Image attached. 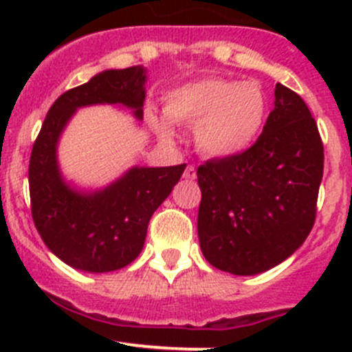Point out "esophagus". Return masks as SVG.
Returning <instances> with one entry per match:
<instances>
[{"mask_svg":"<svg viewBox=\"0 0 352 352\" xmlns=\"http://www.w3.org/2000/svg\"><path fill=\"white\" fill-rule=\"evenodd\" d=\"M184 179L194 180L196 179V168L192 165H187L186 170H184Z\"/></svg>","mask_w":352,"mask_h":352,"instance_id":"1","label":"esophagus"}]
</instances>
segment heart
Wrapping results in <instances>:
<instances>
[{
    "mask_svg": "<svg viewBox=\"0 0 352 352\" xmlns=\"http://www.w3.org/2000/svg\"><path fill=\"white\" fill-rule=\"evenodd\" d=\"M165 113L173 122L196 126L194 140L201 153L232 158L247 151L261 134L267 97L255 81L204 78L170 90ZM168 120L148 112V122L160 138L172 141L175 131Z\"/></svg>",
    "mask_w": 352,
    "mask_h": 352,
    "instance_id": "1",
    "label": "heart"
}]
</instances>
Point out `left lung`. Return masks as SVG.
<instances>
[{
    "label": "left lung",
    "instance_id": "8db88e82",
    "mask_svg": "<svg viewBox=\"0 0 352 352\" xmlns=\"http://www.w3.org/2000/svg\"><path fill=\"white\" fill-rule=\"evenodd\" d=\"M324 144L303 98L285 85L254 146L197 168L202 255L219 271L254 276L286 261L317 214Z\"/></svg>",
    "mask_w": 352,
    "mask_h": 352
}]
</instances>
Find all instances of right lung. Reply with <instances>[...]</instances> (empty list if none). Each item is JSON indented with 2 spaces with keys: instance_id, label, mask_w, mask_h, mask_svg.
Returning <instances> with one entry per match:
<instances>
[{
  "instance_id": "obj_1",
  "label": "right lung",
  "mask_w": 352,
  "mask_h": 352,
  "mask_svg": "<svg viewBox=\"0 0 352 352\" xmlns=\"http://www.w3.org/2000/svg\"><path fill=\"white\" fill-rule=\"evenodd\" d=\"M146 67L105 69L67 90L52 104L32 148L28 165L32 218L49 250L83 272L117 271L141 254L148 223L180 180L186 163L175 166H131L109 186L74 187L63 177L58 144L78 109L122 105L143 119Z\"/></svg>"
}]
</instances>
